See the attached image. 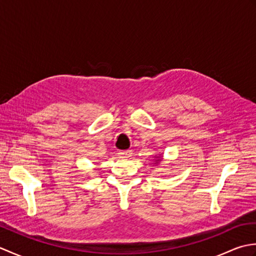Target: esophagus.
<instances>
[{
  "label": "esophagus",
  "mask_w": 256,
  "mask_h": 256,
  "mask_svg": "<svg viewBox=\"0 0 256 256\" xmlns=\"http://www.w3.org/2000/svg\"><path fill=\"white\" fill-rule=\"evenodd\" d=\"M132 150H121L118 152V157H121V158H130V157L132 156Z\"/></svg>",
  "instance_id": "esophagus-1"
}]
</instances>
